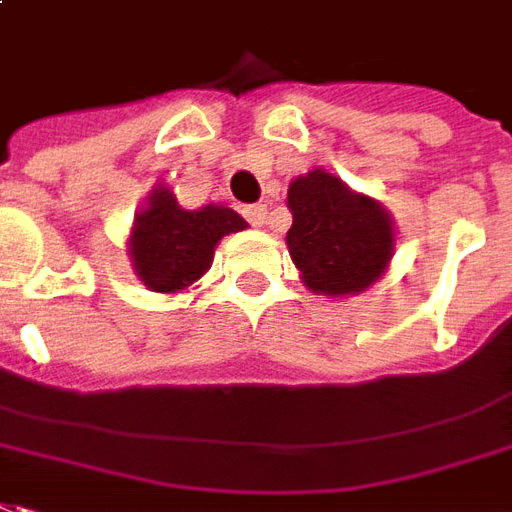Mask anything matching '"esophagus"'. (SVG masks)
<instances>
[{"instance_id": "obj_1", "label": "esophagus", "mask_w": 512, "mask_h": 512, "mask_svg": "<svg viewBox=\"0 0 512 512\" xmlns=\"http://www.w3.org/2000/svg\"><path fill=\"white\" fill-rule=\"evenodd\" d=\"M242 215H245V221L253 226H264L267 224V205H248L242 207Z\"/></svg>"}]
</instances>
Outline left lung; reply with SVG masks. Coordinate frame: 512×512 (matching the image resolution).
Returning <instances> with one entry per match:
<instances>
[{"instance_id": "8db88e82", "label": "left lung", "mask_w": 512, "mask_h": 512, "mask_svg": "<svg viewBox=\"0 0 512 512\" xmlns=\"http://www.w3.org/2000/svg\"><path fill=\"white\" fill-rule=\"evenodd\" d=\"M294 224L286 234L302 283L324 297L361 294L394 256V221L380 202L356 194L326 169L288 186Z\"/></svg>"}]
</instances>
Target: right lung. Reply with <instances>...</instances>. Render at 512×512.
<instances>
[{
    "label": "right lung",
    "mask_w": 512,
    "mask_h": 512,
    "mask_svg": "<svg viewBox=\"0 0 512 512\" xmlns=\"http://www.w3.org/2000/svg\"><path fill=\"white\" fill-rule=\"evenodd\" d=\"M242 229L248 224L232 207L183 210L167 186H156L148 205L134 215L129 237L134 275L151 291L178 294L210 270L221 237Z\"/></svg>",
    "instance_id": "1"
}]
</instances>
